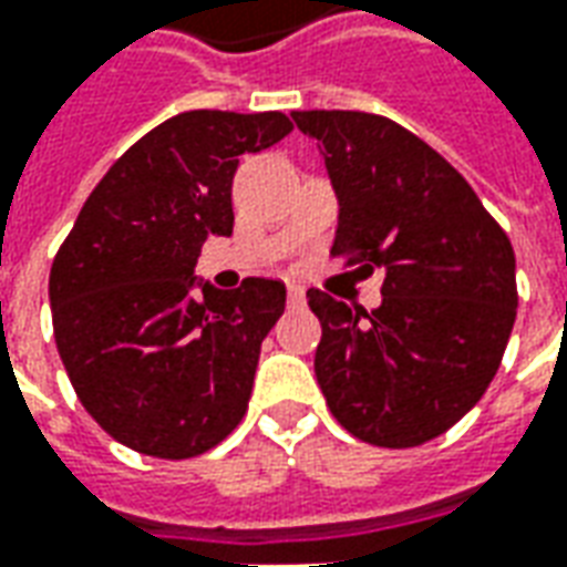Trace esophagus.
<instances>
[{
	"label": "esophagus",
	"instance_id": "obj_1",
	"mask_svg": "<svg viewBox=\"0 0 567 567\" xmlns=\"http://www.w3.org/2000/svg\"><path fill=\"white\" fill-rule=\"evenodd\" d=\"M307 303V295L300 285H288V307H303Z\"/></svg>",
	"mask_w": 567,
	"mask_h": 567
}]
</instances>
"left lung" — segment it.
Returning <instances> with one entry per match:
<instances>
[{"label": "left lung", "instance_id": "1", "mask_svg": "<svg viewBox=\"0 0 567 567\" xmlns=\"http://www.w3.org/2000/svg\"><path fill=\"white\" fill-rule=\"evenodd\" d=\"M340 199L331 255L382 267V303L309 288L321 321L316 380L364 443L410 450L450 431L495 380L516 321L507 234L437 151L392 117L295 112Z\"/></svg>", "mask_w": 567, "mask_h": 567}]
</instances>
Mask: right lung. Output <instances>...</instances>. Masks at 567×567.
I'll return each mask as SVG.
<instances>
[{
	"label": "right lung",
	"instance_id": "1",
	"mask_svg": "<svg viewBox=\"0 0 567 567\" xmlns=\"http://www.w3.org/2000/svg\"><path fill=\"white\" fill-rule=\"evenodd\" d=\"M295 130L282 112H185L130 145L81 206L51 267L56 352L109 437L154 458L218 446L248 410L279 279L190 295L199 248L234 230L243 154Z\"/></svg>",
	"mask_w": 567,
	"mask_h": 567
}]
</instances>
